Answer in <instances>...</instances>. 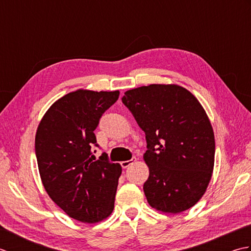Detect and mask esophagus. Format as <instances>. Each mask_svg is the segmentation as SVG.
I'll list each match as a JSON object with an SVG mask.
<instances>
[{"mask_svg":"<svg viewBox=\"0 0 251 251\" xmlns=\"http://www.w3.org/2000/svg\"><path fill=\"white\" fill-rule=\"evenodd\" d=\"M136 161H137L136 157H132L131 159H129V161H123V162H121V166L123 168H127V167H129L131 164H134Z\"/></svg>","mask_w":251,"mask_h":251,"instance_id":"34e87169","label":"esophagus"}]
</instances>
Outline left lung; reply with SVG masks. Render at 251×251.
Instances as JSON below:
<instances>
[{
	"label": "left lung",
	"mask_w": 251,
	"mask_h": 251,
	"mask_svg": "<svg viewBox=\"0 0 251 251\" xmlns=\"http://www.w3.org/2000/svg\"><path fill=\"white\" fill-rule=\"evenodd\" d=\"M146 132L149 166L143 184L156 210L179 214L204 195L215 164V135L200 101L175 84L127 90L122 98Z\"/></svg>",
	"instance_id": "1"
}]
</instances>
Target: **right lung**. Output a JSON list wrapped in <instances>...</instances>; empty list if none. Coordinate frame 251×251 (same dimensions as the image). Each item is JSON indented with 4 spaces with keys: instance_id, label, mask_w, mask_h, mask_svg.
Here are the masks:
<instances>
[{
    "instance_id": "right-lung-1",
    "label": "right lung",
    "mask_w": 251,
    "mask_h": 251,
    "mask_svg": "<svg viewBox=\"0 0 251 251\" xmlns=\"http://www.w3.org/2000/svg\"><path fill=\"white\" fill-rule=\"evenodd\" d=\"M120 92L78 89L58 99L41 120L35 155L44 188L66 214L84 223L108 218L122 167L103 153L94 162V130L100 117L119 99Z\"/></svg>"
}]
</instances>
